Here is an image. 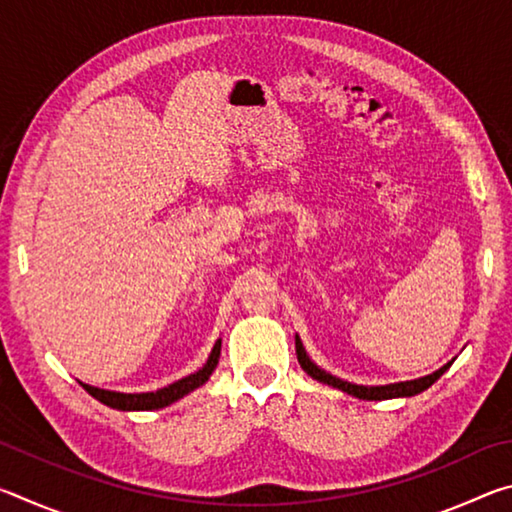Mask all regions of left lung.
Here are the masks:
<instances>
[{"label":"left lung","mask_w":512,"mask_h":512,"mask_svg":"<svg viewBox=\"0 0 512 512\" xmlns=\"http://www.w3.org/2000/svg\"><path fill=\"white\" fill-rule=\"evenodd\" d=\"M296 354H298V361L302 370L307 372L309 377H314L318 381H323L327 386H334L339 388V391L348 393L352 397H359V400H391V397H411V395H418L422 391H427V388L433 384V381L440 379V375L452 366V361L443 366L440 370L433 372V375L427 377H420V379H413V381H400V384H388V386H357V384H350V381H343L339 377L329 375V372L320 370L314 361L307 357L305 348H302L300 339L296 336Z\"/></svg>","instance_id":"left-lung-1"}]
</instances>
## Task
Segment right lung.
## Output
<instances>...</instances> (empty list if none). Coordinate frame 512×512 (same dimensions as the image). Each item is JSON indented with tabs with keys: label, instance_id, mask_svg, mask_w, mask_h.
<instances>
[{
	"label": "right lung",
	"instance_id": "add662e5",
	"mask_svg": "<svg viewBox=\"0 0 512 512\" xmlns=\"http://www.w3.org/2000/svg\"><path fill=\"white\" fill-rule=\"evenodd\" d=\"M221 357V339L214 343L210 359H207L205 366L194 372V375H189L185 379H178L169 384L167 388H160V391L155 393H135V395H126V393H112V391H101V388H94L88 384H81L85 391H88L92 397H97L99 402H103L110 409H119V411H153V409H164V406L173 404L180 397H185L187 393H192L194 388L203 386L207 379L216 368V363H219Z\"/></svg>",
	"mask_w": 512,
	"mask_h": 512
}]
</instances>
